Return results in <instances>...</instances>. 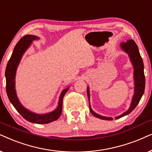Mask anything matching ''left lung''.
Wrapping results in <instances>:
<instances>
[{"label": "left lung", "instance_id": "8db88e82", "mask_svg": "<svg viewBox=\"0 0 152 152\" xmlns=\"http://www.w3.org/2000/svg\"><path fill=\"white\" fill-rule=\"evenodd\" d=\"M121 47L125 52H126L129 54V57H130L131 61L132 62L133 68H134V80H135V93L133 95L132 102H131V107L126 112L123 113L122 115H120V116L116 117L115 119H119L120 117H122L125 116V115L129 114L132 111L134 110L137 105L142 98L143 94L145 92V76L144 74V64H143V61L142 59V57L140 56V54L138 48H137V44L135 42L133 41V39H129L127 40L126 43L122 42L121 44ZM87 93H88V99H90V92H89V88H88L87 90ZM90 106V110L92 114L94 115V117H97V118L102 119V120H113V118L112 117H106L102 116L96 113H95L94 111L92 110Z\"/></svg>", "mask_w": 152, "mask_h": 152}]
</instances>
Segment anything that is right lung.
I'll use <instances>...</instances> for the list:
<instances>
[{
  "mask_svg": "<svg viewBox=\"0 0 152 152\" xmlns=\"http://www.w3.org/2000/svg\"><path fill=\"white\" fill-rule=\"evenodd\" d=\"M39 38L36 36L31 35H26L21 38L15 46L13 50L11 58L7 62L5 69V78H6V92L10 102L12 104L14 107L16 108L19 114L28 122L36 123V124H48L53 122L59 118L62 113V101L64 94L67 92L69 88L64 89L62 91L60 96L59 103L57 109L47 114L39 115L30 112L22 106L21 103L18 99L15 92V74L17 68L19 64L21 58L26 51V49L29 47L30 44L33 40L38 39Z\"/></svg>",
  "mask_w": 152,
  "mask_h": 152,
  "instance_id": "add662e5",
  "label": "right lung"
}]
</instances>
